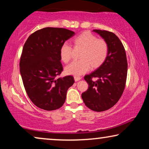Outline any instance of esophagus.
Here are the masks:
<instances>
[{"mask_svg":"<svg viewBox=\"0 0 149 149\" xmlns=\"http://www.w3.org/2000/svg\"><path fill=\"white\" fill-rule=\"evenodd\" d=\"M81 79V77H74L75 81H80Z\"/></svg>","mask_w":149,"mask_h":149,"instance_id":"esophagus-1","label":"esophagus"}]
</instances>
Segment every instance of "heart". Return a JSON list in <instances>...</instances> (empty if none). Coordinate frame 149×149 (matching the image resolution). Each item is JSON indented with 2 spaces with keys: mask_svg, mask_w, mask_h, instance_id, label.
I'll return each mask as SVG.
<instances>
[{
  "mask_svg": "<svg viewBox=\"0 0 149 149\" xmlns=\"http://www.w3.org/2000/svg\"><path fill=\"white\" fill-rule=\"evenodd\" d=\"M72 42L74 49H81L79 61L67 66L65 71L68 74L80 76L87 72L98 68L104 64L109 55V45L104 39H99L91 32L85 31L72 38ZM72 47L64 43L60 47V57L64 63L70 60Z\"/></svg>",
  "mask_w": 149,
  "mask_h": 149,
  "instance_id": "heart-1",
  "label": "heart"
}]
</instances>
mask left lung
Segmentation results:
<instances>
[{
  "mask_svg": "<svg viewBox=\"0 0 149 149\" xmlns=\"http://www.w3.org/2000/svg\"><path fill=\"white\" fill-rule=\"evenodd\" d=\"M93 31L107 41L109 55L100 67L84 77L89 87L81 97L89 109L102 112L113 107L123 94L127 79V62L123 44L115 34L107 30Z\"/></svg>",
  "mask_w": 149,
  "mask_h": 149,
  "instance_id": "left-lung-1",
  "label": "left lung"
}]
</instances>
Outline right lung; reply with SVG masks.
Returning a JSON list of instances; mask_svg holds the SVG:
<instances>
[{
    "label": "right lung",
    "instance_id": "add662e5",
    "mask_svg": "<svg viewBox=\"0 0 149 149\" xmlns=\"http://www.w3.org/2000/svg\"><path fill=\"white\" fill-rule=\"evenodd\" d=\"M74 35L66 28L47 27L29 36L19 62L26 93L33 104L45 111L62 107L67 90L74 82L72 76L58 77L63 70L60 47Z\"/></svg>",
    "mask_w": 149,
    "mask_h": 149
}]
</instances>
